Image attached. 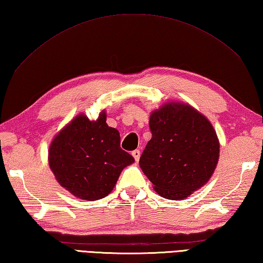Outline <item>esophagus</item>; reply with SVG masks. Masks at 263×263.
I'll return each instance as SVG.
<instances>
[{"instance_id": "esophagus-1", "label": "esophagus", "mask_w": 263, "mask_h": 263, "mask_svg": "<svg viewBox=\"0 0 263 263\" xmlns=\"http://www.w3.org/2000/svg\"><path fill=\"white\" fill-rule=\"evenodd\" d=\"M132 155H133V157H134V159H135L136 161L140 160V157H141V151H140V150H134V151L132 152Z\"/></svg>"}]
</instances>
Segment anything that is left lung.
Instances as JSON below:
<instances>
[{
    "label": "left lung",
    "mask_w": 263,
    "mask_h": 263,
    "mask_svg": "<svg viewBox=\"0 0 263 263\" xmlns=\"http://www.w3.org/2000/svg\"><path fill=\"white\" fill-rule=\"evenodd\" d=\"M151 140L140 166L155 190L167 199H184L205 185L219 160L216 133L186 104L170 103L150 117Z\"/></svg>",
    "instance_id": "left-lung-1"
}]
</instances>
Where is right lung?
<instances>
[{
    "instance_id": "add662e5",
    "label": "right lung",
    "mask_w": 263,
    "mask_h": 263,
    "mask_svg": "<svg viewBox=\"0 0 263 263\" xmlns=\"http://www.w3.org/2000/svg\"><path fill=\"white\" fill-rule=\"evenodd\" d=\"M133 162V156L120 147V134L107 126L105 112L96 121L78 116L49 148V165L59 184L86 200L107 196Z\"/></svg>"
}]
</instances>
